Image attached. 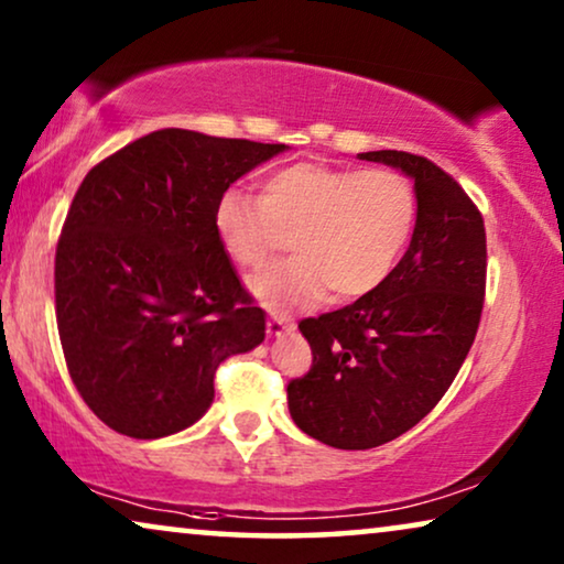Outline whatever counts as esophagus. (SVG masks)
Instances as JSON below:
<instances>
[{
  "mask_svg": "<svg viewBox=\"0 0 564 564\" xmlns=\"http://www.w3.org/2000/svg\"><path fill=\"white\" fill-rule=\"evenodd\" d=\"M288 330H295V321H290L288 315H269L267 321V334L269 336H282Z\"/></svg>",
  "mask_w": 564,
  "mask_h": 564,
  "instance_id": "1",
  "label": "esophagus"
}]
</instances>
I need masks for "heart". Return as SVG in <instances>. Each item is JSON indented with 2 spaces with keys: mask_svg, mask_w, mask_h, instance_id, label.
Masks as SVG:
<instances>
[{
  "mask_svg": "<svg viewBox=\"0 0 564 564\" xmlns=\"http://www.w3.org/2000/svg\"><path fill=\"white\" fill-rule=\"evenodd\" d=\"M413 184L390 169H338L297 161L272 172L261 197L228 187L215 203L218 241L238 267L264 264L288 241L297 253L253 274L251 290L269 307L367 295L388 280L411 241Z\"/></svg>",
  "mask_w": 564,
  "mask_h": 564,
  "instance_id": "1",
  "label": "heart"
}]
</instances>
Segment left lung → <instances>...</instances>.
Here are the masks:
<instances>
[{
	"mask_svg": "<svg viewBox=\"0 0 564 564\" xmlns=\"http://www.w3.org/2000/svg\"><path fill=\"white\" fill-rule=\"evenodd\" d=\"M359 159L411 176L419 213L405 257L380 288L300 321L313 367L288 384L290 415L336 449L388 444L444 398L480 326L488 269L482 215L444 169L405 151Z\"/></svg>",
	"mask_w": 564,
	"mask_h": 564,
	"instance_id": "8db88e82",
	"label": "left lung"
}]
</instances>
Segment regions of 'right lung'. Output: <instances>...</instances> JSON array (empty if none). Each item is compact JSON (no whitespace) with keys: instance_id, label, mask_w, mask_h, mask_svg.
I'll list each match as a JSON object with an SVG mask.
<instances>
[{"instance_id":"right-lung-1","label":"right lung","mask_w":564,"mask_h":564,"mask_svg":"<svg viewBox=\"0 0 564 564\" xmlns=\"http://www.w3.org/2000/svg\"><path fill=\"white\" fill-rule=\"evenodd\" d=\"M284 143L164 128L91 169L56 246V323L68 375L130 438L192 426L215 369L264 341V311L215 234V203Z\"/></svg>"}]
</instances>
